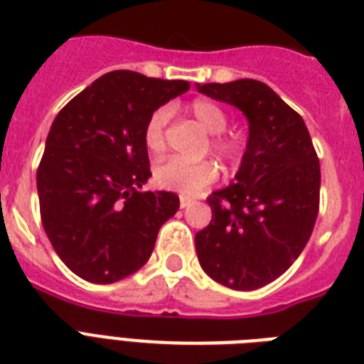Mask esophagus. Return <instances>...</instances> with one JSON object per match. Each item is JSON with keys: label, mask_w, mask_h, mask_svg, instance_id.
Segmentation results:
<instances>
[{"label": "esophagus", "mask_w": 364, "mask_h": 364, "mask_svg": "<svg viewBox=\"0 0 364 364\" xmlns=\"http://www.w3.org/2000/svg\"><path fill=\"white\" fill-rule=\"evenodd\" d=\"M192 202H194V200H192V198H188V196H181V198H179V205H181V209L188 208V205H191Z\"/></svg>", "instance_id": "34e87169"}]
</instances>
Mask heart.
<instances>
[{
	"mask_svg": "<svg viewBox=\"0 0 364 364\" xmlns=\"http://www.w3.org/2000/svg\"><path fill=\"white\" fill-rule=\"evenodd\" d=\"M191 114L203 131L211 136V151L228 166H237L243 159L245 147L241 140L224 134L228 125V115L211 100L200 99L191 105ZM170 112L168 108H156L146 127H144V144L151 153H161L166 147V125ZM218 168L211 161L188 162L183 159H168L155 168V183L161 188L179 192V194H198L203 188L217 181Z\"/></svg>",
	"mask_w": 364,
	"mask_h": 364,
	"instance_id": "b5f03b06",
	"label": "heart"
}]
</instances>
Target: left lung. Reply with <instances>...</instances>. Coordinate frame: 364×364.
I'll return each mask as SVG.
<instances>
[{
  "mask_svg": "<svg viewBox=\"0 0 364 364\" xmlns=\"http://www.w3.org/2000/svg\"><path fill=\"white\" fill-rule=\"evenodd\" d=\"M249 119L235 181L208 198L211 223L196 233L200 265L218 284L258 289L299 258L320 209V161L305 121L258 80L196 85Z\"/></svg>",
  "mask_w": 364,
  "mask_h": 364,
  "instance_id": "1",
  "label": "left lung"
}]
</instances>
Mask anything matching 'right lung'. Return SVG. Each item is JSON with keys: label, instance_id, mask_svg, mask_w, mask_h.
Returning <instances> with one entry per match:
<instances>
[{"label": "right lung", "instance_id": "add662e5", "mask_svg": "<svg viewBox=\"0 0 364 364\" xmlns=\"http://www.w3.org/2000/svg\"><path fill=\"white\" fill-rule=\"evenodd\" d=\"M188 87L185 80L112 70L55 115L37 170L41 220L80 279L112 284L136 273L179 209L173 192L141 191L151 176L144 127Z\"/></svg>", "mask_w": 364, "mask_h": 364}]
</instances>
